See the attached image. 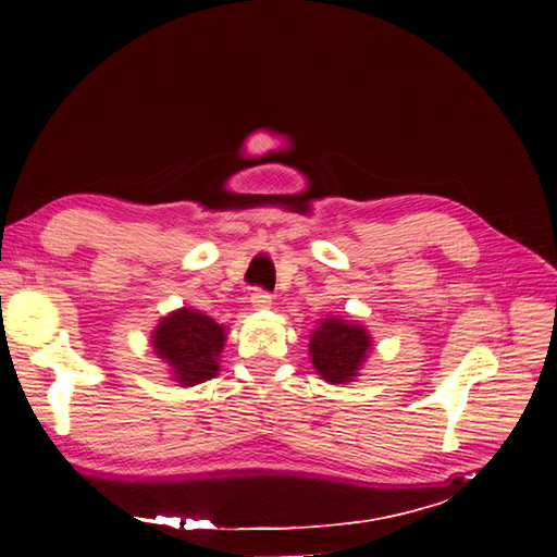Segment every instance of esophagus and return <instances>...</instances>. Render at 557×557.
I'll use <instances>...</instances> for the list:
<instances>
[{"instance_id": "esophagus-1", "label": "esophagus", "mask_w": 557, "mask_h": 557, "mask_svg": "<svg viewBox=\"0 0 557 557\" xmlns=\"http://www.w3.org/2000/svg\"><path fill=\"white\" fill-rule=\"evenodd\" d=\"M272 293H267V290H262V288H256L250 293V305L256 307V309H269L272 307Z\"/></svg>"}]
</instances>
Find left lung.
Listing matches in <instances>:
<instances>
[{
    "label": "left lung",
    "instance_id": "8db88e82",
    "mask_svg": "<svg viewBox=\"0 0 557 557\" xmlns=\"http://www.w3.org/2000/svg\"><path fill=\"white\" fill-rule=\"evenodd\" d=\"M309 346L318 374L330 383H346L358 374L369 348V336L360 325L327 318L311 334Z\"/></svg>",
    "mask_w": 557,
    "mask_h": 557
}]
</instances>
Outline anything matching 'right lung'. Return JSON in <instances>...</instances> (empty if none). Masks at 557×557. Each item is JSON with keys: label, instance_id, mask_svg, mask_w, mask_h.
<instances>
[{"label": "right lung", "instance_id": "1", "mask_svg": "<svg viewBox=\"0 0 557 557\" xmlns=\"http://www.w3.org/2000/svg\"><path fill=\"white\" fill-rule=\"evenodd\" d=\"M225 344V327L195 309L166 315L156 330V352L170 362L174 381L197 385L218 374V356Z\"/></svg>", "mask_w": 557, "mask_h": 557}]
</instances>
